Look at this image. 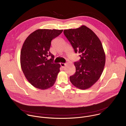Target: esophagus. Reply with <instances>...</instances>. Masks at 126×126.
<instances>
[{"mask_svg":"<svg viewBox=\"0 0 126 126\" xmlns=\"http://www.w3.org/2000/svg\"><path fill=\"white\" fill-rule=\"evenodd\" d=\"M60 65H61V66L62 68H64V67H65V65H66V64H65V63H60Z\"/></svg>","mask_w":126,"mask_h":126,"instance_id":"1","label":"esophagus"}]
</instances>
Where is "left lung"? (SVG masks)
I'll use <instances>...</instances> for the list:
<instances>
[{
    "label": "left lung",
    "mask_w": 126,
    "mask_h": 126,
    "mask_svg": "<svg viewBox=\"0 0 126 126\" xmlns=\"http://www.w3.org/2000/svg\"><path fill=\"white\" fill-rule=\"evenodd\" d=\"M64 34L81 57L79 61L74 63L76 72L70 77V81L78 89L90 88L99 79L105 65V53L102 43L96 34L85 25L65 29Z\"/></svg>",
    "instance_id": "obj_1"
}]
</instances>
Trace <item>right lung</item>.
Masks as SVG:
<instances>
[{
    "label": "right lung",
    "instance_id": "add662e5",
    "mask_svg": "<svg viewBox=\"0 0 126 126\" xmlns=\"http://www.w3.org/2000/svg\"><path fill=\"white\" fill-rule=\"evenodd\" d=\"M63 30L39 29L26 38L20 52L22 70L28 81L34 87L45 90L54 84L60 72V64L54 63L49 51L51 42ZM50 56L49 60L47 57Z\"/></svg>",
    "mask_w": 126,
    "mask_h": 126
}]
</instances>
